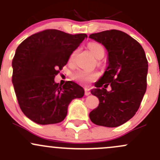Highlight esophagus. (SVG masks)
Segmentation results:
<instances>
[{"mask_svg":"<svg viewBox=\"0 0 160 160\" xmlns=\"http://www.w3.org/2000/svg\"><path fill=\"white\" fill-rule=\"evenodd\" d=\"M84 91H85V95H86V96H88V95L90 94V91L89 88H84Z\"/></svg>","mask_w":160,"mask_h":160,"instance_id":"1","label":"esophagus"}]
</instances>
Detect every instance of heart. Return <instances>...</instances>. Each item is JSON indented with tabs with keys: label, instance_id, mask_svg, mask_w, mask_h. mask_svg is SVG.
Returning a JSON list of instances; mask_svg holds the SVG:
<instances>
[{
	"label": "heart",
	"instance_id": "obj_1",
	"mask_svg": "<svg viewBox=\"0 0 160 160\" xmlns=\"http://www.w3.org/2000/svg\"><path fill=\"white\" fill-rule=\"evenodd\" d=\"M88 48H89L90 52H91L97 58H99L102 53L104 54V48H103V46H101V44H99V43L90 42L89 44H88ZM73 55L74 53L71 56L70 59L73 56ZM97 77H98V74H97L96 72H91L85 70L79 71V72H77V73L74 75V79H75V80H77V81L84 83H89V82L93 81V80H94Z\"/></svg>",
	"mask_w": 160,
	"mask_h": 160
}]
</instances>
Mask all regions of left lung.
<instances>
[{"instance_id": "1", "label": "left lung", "mask_w": 160, "mask_h": 160, "mask_svg": "<svg viewBox=\"0 0 160 160\" xmlns=\"http://www.w3.org/2000/svg\"><path fill=\"white\" fill-rule=\"evenodd\" d=\"M89 38L101 43L108 51V66L95 83L91 93L99 105L90 113L93 123L101 126H120L135 114L146 90L148 61L141 45L122 31L93 33ZM111 86V92L106 88Z\"/></svg>"}]
</instances>
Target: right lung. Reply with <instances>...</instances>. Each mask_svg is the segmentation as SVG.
<instances>
[{"label": "right lung", "instance_id": "right-lung-1", "mask_svg": "<svg viewBox=\"0 0 160 160\" xmlns=\"http://www.w3.org/2000/svg\"><path fill=\"white\" fill-rule=\"evenodd\" d=\"M85 38L86 34L48 29L31 35L18 46L12 60V83L20 108L32 122H61L71 101L83 97L80 85L67 81L62 86L54 78Z\"/></svg>", "mask_w": 160, "mask_h": 160}]
</instances>
